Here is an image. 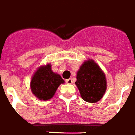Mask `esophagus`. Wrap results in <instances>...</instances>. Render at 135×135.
<instances>
[{
    "mask_svg": "<svg viewBox=\"0 0 135 135\" xmlns=\"http://www.w3.org/2000/svg\"><path fill=\"white\" fill-rule=\"evenodd\" d=\"M66 83L68 84H72L73 83V79L72 78H69L66 80Z\"/></svg>",
    "mask_w": 135,
    "mask_h": 135,
    "instance_id": "34e87169",
    "label": "esophagus"
}]
</instances>
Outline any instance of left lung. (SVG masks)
<instances>
[{
    "label": "left lung",
    "instance_id": "1",
    "mask_svg": "<svg viewBox=\"0 0 135 135\" xmlns=\"http://www.w3.org/2000/svg\"><path fill=\"white\" fill-rule=\"evenodd\" d=\"M75 84L82 99L89 103L99 101L107 89L105 75L93 60L85 62L80 66Z\"/></svg>",
    "mask_w": 135,
    "mask_h": 135
}]
</instances>
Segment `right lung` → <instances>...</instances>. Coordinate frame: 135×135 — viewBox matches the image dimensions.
Masks as SVG:
<instances>
[{"label": "right lung", "instance_id": "right-lung-1", "mask_svg": "<svg viewBox=\"0 0 135 135\" xmlns=\"http://www.w3.org/2000/svg\"><path fill=\"white\" fill-rule=\"evenodd\" d=\"M64 80L60 75L52 71L51 65L41 67L37 70L31 81L32 93L40 100H48L52 97L58 86Z\"/></svg>", "mask_w": 135, "mask_h": 135}]
</instances>
